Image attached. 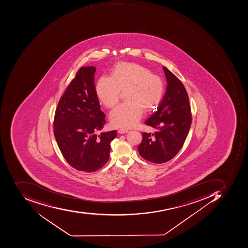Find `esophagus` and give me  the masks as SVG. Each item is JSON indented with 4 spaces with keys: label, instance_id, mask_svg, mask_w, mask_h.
Wrapping results in <instances>:
<instances>
[{
    "label": "esophagus",
    "instance_id": "obj_1",
    "mask_svg": "<svg viewBox=\"0 0 248 248\" xmlns=\"http://www.w3.org/2000/svg\"><path fill=\"white\" fill-rule=\"evenodd\" d=\"M129 133V130H126V129H120V130H118V133L119 134H124V133Z\"/></svg>",
    "mask_w": 248,
    "mask_h": 248
}]
</instances>
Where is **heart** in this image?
<instances>
[{"mask_svg": "<svg viewBox=\"0 0 248 248\" xmlns=\"http://www.w3.org/2000/svg\"><path fill=\"white\" fill-rule=\"evenodd\" d=\"M127 102L115 107L109 114L112 126L131 128L143 115V108L150 110L160 103L164 93L162 79L141 65L121 62L114 67L112 78L102 76L95 86L99 101L107 108L118 104L121 92Z\"/></svg>", "mask_w": 248, "mask_h": 248, "instance_id": "1", "label": "heart"}]
</instances>
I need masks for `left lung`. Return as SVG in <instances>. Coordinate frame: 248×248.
<instances>
[{"label": "left lung", "instance_id": "obj_1", "mask_svg": "<svg viewBox=\"0 0 248 248\" xmlns=\"http://www.w3.org/2000/svg\"><path fill=\"white\" fill-rule=\"evenodd\" d=\"M167 87L157 110L145 124L157 129L154 133H143L138 147L141 156L154 163H164L177 155L188 136L191 124V107L186 90L181 81L163 66Z\"/></svg>", "mask_w": 248, "mask_h": 248}]
</instances>
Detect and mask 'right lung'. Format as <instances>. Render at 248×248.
Segmentation results:
<instances>
[{
  "label": "right lung",
  "mask_w": 248,
  "mask_h": 248,
  "mask_svg": "<svg viewBox=\"0 0 248 248\" xmlns=\"http://www.w3.org/2000/svg\"><path fill=\"white\" fill-rule=\"evenodd\" d=\"M94 66L82 67L62 96L56 109L54 133L59 148L74 169L94 172L109 158L111 141L116 130L97 132L105 115L95 92Z\"/></svg>",
  "instance_id": "1"
}]
</instances>
